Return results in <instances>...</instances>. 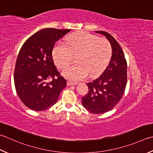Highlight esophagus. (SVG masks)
<instances>
[{
	"instance_id": "1",
	"label": "esophagus",
	"mask_w": 153,
	"mask_h": 153,
	"mask_svg": "<svg viewBox=\"0 0 153 153\" xmlns=\"http://www.w3.org/2000/svg\"><path fill=\"white\" fill-rule=\"evenodd\" d=\"M76 84H77V83L71 82V81H68V82H67V85H76Z\"/></svg>"
}]
</instances>
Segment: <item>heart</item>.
Wrapping results in <instances>:
<instances>
[{"instance_id": "1", "label": "heart", "mask_w": 153, "mask_h": 153, "mask_svg": "<svg viewBox=\"0 0 153 153\" xmlns=\"http://www.w3.org/2000/svg\"><path fill=\"white\" fill-rule=\"evenodd\" d=\"M111 53L108 41L82 32L67 37L65 42H58L52 54L57 66L64 68L72 61L73 54L79 53L76 59L77 64L68 67L62 72L67 78L78 81L86 78L89 74L93 77L102 71L108 64Z\"/></svg>"}]
</instances>
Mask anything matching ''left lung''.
<instances>
[{
  "instance_id": "8db88e82",
  "label": "left lung",
  "mask_w": 153,
  "mask_h": 153,
  "mask_svg": "<svg viewBox=\"0 0 153 153\" xmlns=\"http://www.w3.org/2000/svg\"><path fill=\"white\" fill-rule=\"evenodd\" d=\"M95 32L103 35L109 40L112 54L103 74L87 83L89 91L82 97V105L91 113L101 114L111 110L123 95L127 85V68L124 53L115 39L106 32Z\"/></svg>"
}]
</instances>
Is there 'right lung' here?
Returning <instances> with one entry per match:
<instances>
[{
	"instance_id": "obj_1",
	"label": "right lung",
	"mask_w": 153,
	"mask_h": 153,
	"mask_svg": "<svg viewBox=\"0 0 153 153\" xmlns=\"http://www.w3.org/2000/svg\"><path fill=\"white\" fill-rule=\"evenodd\" d=\"M70 30L42 29L21 48L15 65L14 85L20 100L29 109L41 111L49 108L66 87V80L59 76L53 63L52 50L56 42Z\"/></svg>"
}]
</instances>
